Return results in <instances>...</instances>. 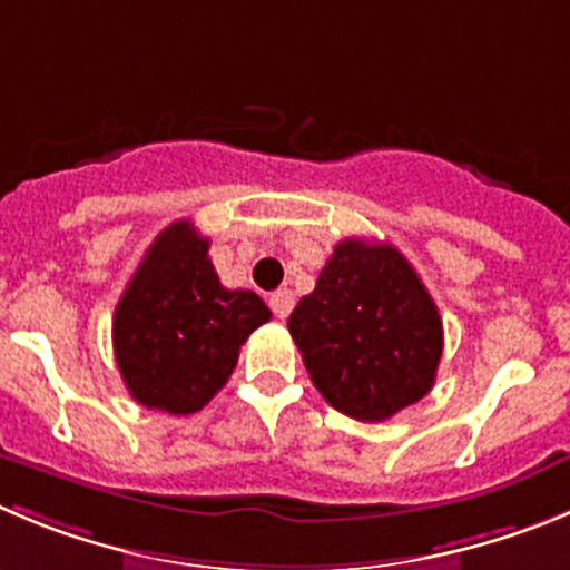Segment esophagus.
<instances>
[{"label":"esophagus","mask_w":570,"mask_h":570,"mask_svg":"<svg viewBox=\"0 0 570 570\" xmlns=\"http://www.w3.org/2000/svg\"><path fill=\"white\" fill-rule=\"evenodd\" d=\"M292 306H295V295H292L289 289H278L269 295V309H273L275 317H281V321H286V317H289Z\"/></svg>","instance_id":"1"}]
</instances>
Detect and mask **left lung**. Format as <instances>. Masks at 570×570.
<instances>
[{
    "mask_svg": "<svg viewBox=\"0 0 570 570\" xmlns=\"http://www.w3.org/2000/svg\"><path fill=\"white\" fill-rule=\"evenodd\" d=\"M312 382L334 411L385 422L428 396L444 328L428 286L391 244L345 238L289 315Z\"/></svg>",
    "mask_w": 570,
    "mask_h": 570,
    "instance_id": "8db88e82",
    "label": "left lung"
}]
</instances>
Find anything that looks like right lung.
I'll return each instance as SVG.
<instances>
[{
    "label": "right lung",
    "instance_id": "add662e5",
    "mask_svg": "<svg viewBox=\"0 0 570 570\" xmlns=\"http://www.w3.org/2000/svg\"><path fill=\"white\" fill-rule=\"evenodd\" d=\"M205 236L188 219L165 227L117 301L111 343L131 399L188 416L222 391L244 340L273 317L249 289H225Z\"/></svg>",
    "mask_w": 570,
    "mask_h": 570
}]
</instances>
